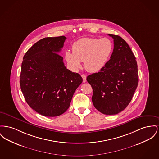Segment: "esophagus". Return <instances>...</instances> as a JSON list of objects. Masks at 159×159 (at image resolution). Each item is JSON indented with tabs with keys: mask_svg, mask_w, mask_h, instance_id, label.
I'll return each instance as SVG.
<instances>
[{
	"mask_svg": "<svg viewBox=\"0 0 159 159\" xmlns=\"http://www.w3.org/2000/svg\"><path fill=\"white\" fill-rule=\"evenodd\" d=\"M81 76H82V78H83V82H86V75H84V74H82Z\"/></svg>",
	"mask_w": 159,
	"mask_h": 159,
	"instance_id": "1",
	"label": "esophagus"
}]
</instances>
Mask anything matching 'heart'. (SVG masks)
Segmentation results:
<instances>
[{
    "instance_id": "b5f03b06",
    "label": "heart",
    "mask_w": 159,
    "mask_h": 159,
    "mask_svg": "<svg viewBox=\"0 0 159 159\" xmlns=\"http://www.w3.org/2000/svg\"><path fill=\"white\" fill-rule=\"evenodd\" d=\"M73 53H66V59L74 70L81 67L84 62L85 69L90 73L101 70L108 62L113 51V44L107 38L85 37L75 41L72 45Z\"/></svg>"
}]
</instances>
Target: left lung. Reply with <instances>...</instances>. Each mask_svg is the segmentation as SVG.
<instances>
[{
	"instance_id": "left-lung-1",
	"label": "left lung",
	"mask_w": 159,
	"mask_h": 159,
	"mask_svg": "<svg viewBox=\"0 0 159 159\" xmlns=\"http://www.w3.org/2000/svg\"><path fill=\"white\" fill-rule=\"evenodd\" d=\"M109 35L114 44L110 60L86 80L93 89L94 107L103 114L115 115L127 107L137 88L138 65L125 41L118 35Z\"/></svg>"
}]
</instances>
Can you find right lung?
<instances>
[{
    "label": "right lung",
    "instance_id": "right-lung-1",
    "mask_svg": "<svg viewBox=\"0 0 159 159\" xmlns=\"http://www.w3.org/2000/svg\"><path fill=\"white\" fill-rule=\"evenodd\" d=\"M66 37L43 38L23 57L20 76L21 90L29 106L45 116L62 115L70 107L80 75L68 70L58 53Z\"/></svg>",
    "mask_w": 159,
    "mask_h": 159
}]
</instances>
